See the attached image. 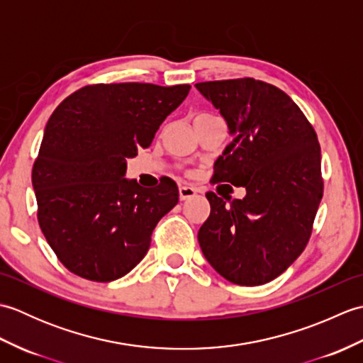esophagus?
Returning a JSON list of instances; mask_svg holds the SVG:
<instances>
[{
	"mask_svg": "<svg viewBox=\"0 0 363 363\" xmlns=\"http://www.w3.org/2000/svg\"><path fill=\"white\" fill-rule=\"evenodd\" d=\"M198 194V189L190 187V186H181L179 187V198L181 201H186V199L194 198Z\"/></svg>",
	"mask_w": 363,
	"mask_h": 363,
	"instance_id": "34e87169",
	"label": "esophagus"
}]
</instances>
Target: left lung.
<instances>
[{
  "label": "left lung",
  "mask_w": 363,
  "mask_h": 363,
  "mask_svg": "<svg viewBox=\"0 0 363 363\" xmlns=\"http://www.w3.org/2000/svg\"><path fill=\"white\" fill-rule=\"evenodd\" d=\"M233 135L213 182L245 187L243 199L206 196L211 215L198 242L207 262L237 285H262L304 251L323 198L317 134L293 99L252 78L198 82Z\"/></svg>",
  "instance_id": "1"
}]
</instances>
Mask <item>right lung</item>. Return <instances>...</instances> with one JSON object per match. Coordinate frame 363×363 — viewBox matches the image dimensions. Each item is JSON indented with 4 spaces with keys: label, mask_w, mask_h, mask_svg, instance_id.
<instances>
[{
    "label": "right lung",
    "mask_w": 363,
    "mask_h": 363,
    "mask_svg": "<svg viewBox=\"0 0 363 363\" xmlns=\"http://www.w3.org/2000/svg\"><path fill=\"white\" fill-rule=\"evenodd\" d=\"M189 90V84H95L52 112L33 187L38 225L72 273L111 282L148 252L154 228L179 201V191L169 177L156 190L126 179V159L148 148Z\"/></svg>",
    "instance_id": "1"
}]
</instances>
